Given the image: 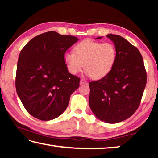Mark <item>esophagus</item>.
I'll use <instances>...</instances> for the list:
<instances>
[{
  "label": "esophagus",
  "mask_w": 158,
  "mask_h": 158,
  "mask_svg": "<svg viewBox=\"0 0 158 158\" xmlns=\"http://www.w3.org/2000/svg\"><path fill=\"white\" fill-rule=\"evenodd\" d=\"M87 81H85V80L84 79H81V80H80V84H86Z\"/></svg>",
  "instance_id": "obj_1"
}]
</instances>
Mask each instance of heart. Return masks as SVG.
<instances>
[{"instance_id":"obj_1","label":"heart","mask_w":158,"mask_h":158,"mask_svg":"<svg viewBox=\"0 0 158 158\" xmlns=\"http://www.w3.org/2000/svg\"><path fill=\"white\" fill-rule=\"evenodd\" d=\"M117 52L109 42L84 40L77 44L74 53L64 55V60L70 73L76 74L84 69L93 79H101L110 73L116 60Z\"/></svg>"}]
</instances>
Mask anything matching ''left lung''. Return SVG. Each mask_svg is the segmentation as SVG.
Wrapping results in <instances>:
<instances>
[{"label":"left lung","mask_w":158,"mask_h":158,"mask_svg":"<svg viewBox=\"0 0 158 158\" xmlns=\"http://www.w3.org/2000/svg\"><path fill=\"white\" fill-rule=\"evenodd\" d=\"M106 37L115 44L116 60L107 75L89 82V105L101 121L116 123L137 111L147 76L142 56L137 47L118 35L109 34Z\"/></svg>","instance_id":"1"}]
</instances>
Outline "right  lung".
<instances>
[{"label": "right lung", "mask_w": 158, "mask_h": 158, "mask_svg": "<svg viewBox=\"0 0 158 158\" xmlns=\"http://www.w3.org/2000/svg\"><path fill=\"white\" fill-rule=\"evenodd\" d=\"M78 38L49 31L31 40L19 56L15 85L29 114L41 121L62 114L79 77L69 73L64 55Z\"/></svg>", "instance_id": "add662e5"}]
</instances>
